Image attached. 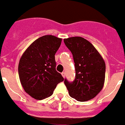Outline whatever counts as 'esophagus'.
Masks as SVG:
<instances>
[{
    "instance_id": "obj_1",
    "label": "esophagus",
    "mask_w": 125,
    "mask_h": 125,
    "mask_svg": "<svg viewBox=\"0 0 125 125\" xmlns=\"http://www.w3.org/2000/svg\"><path fill=\"white\" fill-rule=\"evenodd\" d=\"M65 75H66V74H65V73L64 72H62V77H65Z\"/></svg>"
}]
</instances>
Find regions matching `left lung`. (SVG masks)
I'll use <instances>...</instances> for the list:
<instances>
[{
  "mask_svg": "<svg viewBox=\"0 0 125 125\" xmlns=\"http://www.w3.org/2000/svg\"><path fill=\"white\" fill-rule=\"evenodd\" d=\"M64 42L72 53L76 73L72 83L64 79L69 95L79 102L92 100L104 87V60L95 47L83 38L71 37L64 39Z\"/></svg>",
  "mask_w": 125,
  "mask_h": 125,
  "instance_id": "1",
  "label": "left lung"
}]
</instances>
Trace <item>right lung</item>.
Returning <instances> with one entry per match:
<instances>
[{
    "label": "right lung",
    "mask_w": 125,
    "mask_h": 125,
    "mask_svg": "<svg viewBox=\"0 0 125 125\" xmlns=\"http://www.w3.org/2000/svg\"><path fill=\"white\" fill-rule=\"evenodd\" d=\"M62 39L52 35L39 38L30 44L19 60V76L25 92L41 100L52 95L57 84L64 81L56 71V52Z\"/></svg>",
    "instance_id": "1"
}]
</instances>
